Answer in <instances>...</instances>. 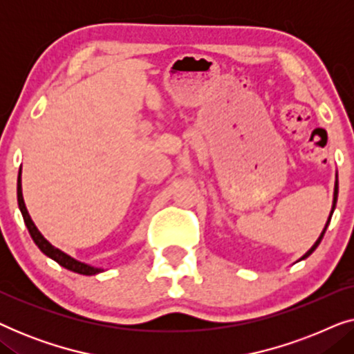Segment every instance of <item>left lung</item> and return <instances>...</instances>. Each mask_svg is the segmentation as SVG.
<instances>
[{"instance_id":"left-lung-1","label":"left lung","mask_w":354,"mask_h":354,"mask_svg":"<svg viewBox=\"0 0 354 354\" xmlns=\"http://www.w3.org/2000/svg\"><path fill=\"white\" fill-rule=\"evenodd\" d=\"M337 196H338V176H337V178H335V188H333V203H332V211H330V214H328V219H327V222H326V227H324V230L321 232V235H319V239L316 240V243H314L311 248H309L306 253H304L301 258H299V261L301 259H306L309 254H313V251L317 248L319 246V243H321V240H322V236H324V234H326V230H327V227H328V224H330V219H332V214H333V211H335V205H337Z\"/></svg>"}]
</instances>
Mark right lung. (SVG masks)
Listing matches in <instances>:
<instances>
[{"label": "right lung", "mask_w": 354, "mask_h": 354, "mask_svg": "<svg viewBox=\"0 0 354 354\" xmlns=\"http://www.w3.org/2000/svg\"><path fill=\"white\" fill-rule=\"evenodd\" d=\"M22 171V169H21ZM21 171H19V177H17V203H19V209L22 212V217H24V222H26L27 229H28V234H30L32 240L35 241V245L40 248V251L43 254H46L48 258H51L53 261H56L57 264L62 266V268L72 270V272H77V274H82V275H95V274H100L103 272V269L101 268H93V266L90 264H85L82 263V261H77L69 256L64 251H61L59 248H56V246H53L50 241H48L45 236L40 234V230L37 229V225L33 224L30 214H28L27 207H26V203H24V196H22V182H21Z\"/></svg>", "instance_id": "obj_1"}]
</instances>
